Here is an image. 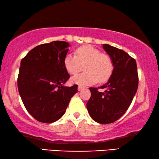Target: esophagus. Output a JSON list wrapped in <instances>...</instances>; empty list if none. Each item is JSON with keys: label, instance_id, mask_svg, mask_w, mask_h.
Listing matches in <instances>:
<instances>
[{"label": "esophagus", "instance_id": "1", "mask_svg": "<svg viewBox=\"0 0 159 159\" xmlns=\"http://www.w3.org/2000/svg\"><path fill=\"white\" fill-rule=\"evenodd\" d=\"M77 89H78V90L80 91V90H83L84 88H83V87H82V86H78V88Z\"/></svg>", "mask_w": 159, "mask_h": 159}]
</instances>
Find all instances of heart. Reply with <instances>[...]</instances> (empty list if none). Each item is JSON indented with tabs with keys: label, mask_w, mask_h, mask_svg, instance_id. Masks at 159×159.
Listing matches in <instances>:
<instances>
[{
	"label": "heart",
	"mask_w": 159,
	"mask_h": 159,
	"mask_svg": "<svg viewBox=\"0 0 159 159\" xmlns=\"http://www.w3.org/2000/svg\"><path fill=\"white\" fill-rule=\"evenodd\" d=\"M64 67L70 75H76L84 66L85 72L71 77V83L86 87L98 82H104L109 79L113 71L111 58L102 54L92 45H87L76 50L75 55L68 53L64 59Z\"/></svg>",
	"instance_id": "obj_1"
}]
</instances>
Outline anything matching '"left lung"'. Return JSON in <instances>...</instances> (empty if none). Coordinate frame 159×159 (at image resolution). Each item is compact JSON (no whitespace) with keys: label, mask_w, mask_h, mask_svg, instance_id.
I'll list each match as a JSON object with an SVG mask.
<instances>
[{"label":"left lung","mask_w":159,"mask_h":159,"mask_svg":"<svg viewBox=\"0 0 159 159\" xmlns=\"http://www.w3.org/2000/svg\"><path fill=\"white\" fill-rule=\"evenodd\" d=\"M103 48L111 59L112 74L106 84L100 88H90L91 97L87 103L88 113L93 120L100 124L116 121L131 104L138 88V75L135 60L125 51L108 44Z\"/></svg>","instance_id":"1"}]
</instances>
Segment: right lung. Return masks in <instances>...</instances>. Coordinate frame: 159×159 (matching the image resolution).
I'll return each mask as SVG.
<instances>
[{
    "mask_svg": "<svg viewBox=\"0 0 159 159\" xmlns=\"http://www.w3.org/2000/svg\"><path fill=\"white\" fill-rule=\"evenodd\" d=\"M69 46L65 41L38 45L21 61L19 95L27 111L40 122L58 120L78 91L77 84L64 85L69 78L64 64Z\"/></svg>",
    "mask_w": 159,
    "mask_h": 159,
    "instance_id": "add662e5",
    "label": "right lung"
}]
</instances>
